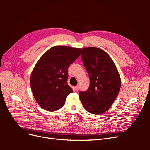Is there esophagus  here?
<instances>
[{
  "mask_svg": "<svg viewBox=\"0 0 150 150\" xmlns=\"http://www.w3.org/2000/svg\"><path fill=\"white\" fill-rule=\"evenodd\" d=\"M75 90H76V91H78L79 90V86H76V87H75Z\"/></svg>",
  "mask_w": 150,
  "mask_h": 150,
  "instance_id": "1",
  "label": "esophagus"
}]
</instances>
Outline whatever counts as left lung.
I'll list each match as a JSON object with an SVG mask.
<instances>
[{"instance_id":"obj_1","label":"left lung","mask_w":150,"mask_h":150,"mask_svg":"<svg viewBox=\"0 0 150 150\" xmlns=\"http://www.w3.org/2000/svg\"><path fill=\"white\" fill-rule=\"evenodd\" d=\"M81 58L89 76L90 86L79 96L85 110L99 115L109 110L120 92L121 81L115 64L103 49H82Z\"/></svg>"}]
</instances>
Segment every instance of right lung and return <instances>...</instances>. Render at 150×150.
<instances>
[{
  "mask_svg": "<svg viewBox=\"0 0 150 150\" xmlns=\"http://www.w3.org/2000/svg\"><path fill=\"white\" fill-rule=\"evenodd\" d=\"M80 48L54 46L45 52L32 71L30 83L36 102L44 110L55 111L73 92L67 83L68 67L81 54Z\"/></svg>",
  "mask_w": 150,
  "mask_h": 150,
  "instance_id": "obj_1",
  "label": "right lung"
}]
</instances>
